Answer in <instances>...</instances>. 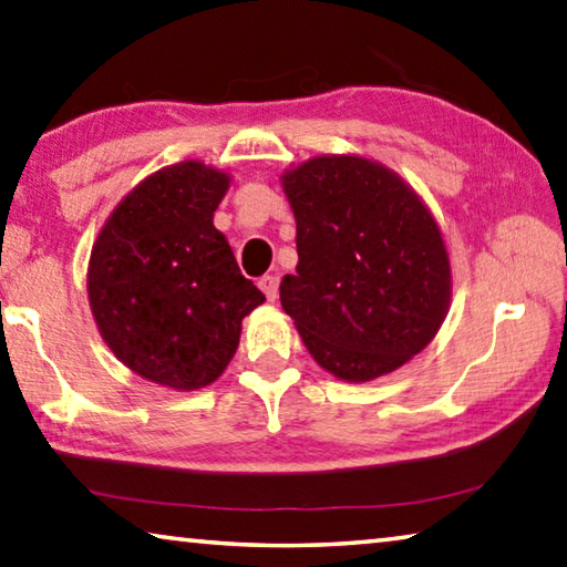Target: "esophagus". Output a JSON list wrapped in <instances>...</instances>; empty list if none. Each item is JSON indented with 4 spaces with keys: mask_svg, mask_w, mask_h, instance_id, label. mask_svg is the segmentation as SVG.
<instances>
[{
    "mask_svg": "<svg viewBox=\"0 0 567 567\" xmlns=\"http://www.w3.org/2000/svg\"><path fill=\"white\" fill-rule=\"evenodd\" d=\"M257 285H260V290L265 292L267 300H270V302L277 300V287H280V277H277V275H262L260 282H257Z\"/></svg>",
    "mask_w": 567,
    "mask_h": 567,
    "instance_id": "obj_1",
    "label": "esophagus"
}]
</instances>
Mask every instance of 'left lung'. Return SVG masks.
I'll return each instance as SVG.
<instances>
[{"mask_svg": "<svg viewBox=\"0 0 567 567\" xmlns=\"http://www.w3.org/2000/svg\"><path fill=\"white\" fill-rule=\"evenodd\" d=\"M297 220L282 310L310 354L344 382H369L419 354L446 317L451 267L439 225L396 173L322 156L285 173Z\"/></svg>", "mask_w": 567, "mask_h": 567, "instance_id": "left-lung-1", "label": "left lung"}]
</instances>
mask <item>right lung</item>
<instances>
[{"mask_svg":"<svg viewBox=\"0 0 567 567\" xmlns=\"http://www.w3.org/2000/svg\"><path fill=\"white\" fill-rule=\"evenodd\" d=\"M228 176L198 161L143 181L101 230L89 300L123 364L171 389L215 382L240 342V322L265 295L215 230Z\"/></svg>","mask_w":567,"mask_h":567,"instance_id":"right-lung-1","label":"right lung"}]
</instances>
